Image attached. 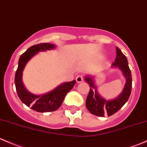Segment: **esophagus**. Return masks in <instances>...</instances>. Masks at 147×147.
I'll return each mask as SVG.
<instances>
[{
	"label": "esophagus",
	"instance_id": "1",
	"mask_svg": "<svg viewBox=\"0 0 147 147\" xmlns=\"http://www.w3.org/2000/svg\"><path fill=\"white\" fill-rule=\"evenodd\" d=\"M76 81H77V82H78V83L82 82L84 81V77H83V75H79L76 78Z\"/></svg>",
	"mask_w": 147,
	"mask_h": 147
}]
</instances>
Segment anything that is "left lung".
I'll list each match as a JSON object with an SVG mask.
<instances>
[{
	"mask_svg": "<svg viewBox=\"0 0 147 147\" xmlns=\"http://www.w3.org/2000/svg\"><path fill=\"white\" fill-rule=\"evenodd\" d=\"M113 66L118 67L123 71L126 83L123 92L117 98L111 101H106L102 98L95 89L92 78L86 77L85 80L90 86V90L86 99V106L91 113L99 117L113 115L120 110L127 101L132 90V74L128 65L127 59L121 51L116 47V58Z\"/></svg>",
	"mask_w": 147,
	"mask_h": 147,
	"instance_id": "obj_1",
	"label": "left lung"
}]
</instances>
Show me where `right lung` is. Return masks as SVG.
<instances>
[{
    "label": "right lung",
    "mask_w": 147,
    "mask_h": 147,
    "mask_svg": "<svg viewBox=\"0 0 147 147\" xmlns=\"http://www.w3.org/2000/svg\"><path fill=\"white\" fill-rule=\"evenodd\" d=\"M55 48L53 44L41 43L29 48L24 53L22 54L18 62V67L15 72V84L17 93L20 99L28 107L31 106L32 110L37 112H52L56 111L61 106L66 94L76 83L75 80L63 84L49 93L41 96H36L29 93L24 87L22 81V75L24 66L28 61L36 53L41 51L49 50Z\"/></svg>",
    "instance_id": "add662e5"
}]
</instances>
